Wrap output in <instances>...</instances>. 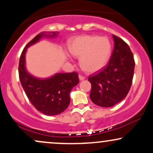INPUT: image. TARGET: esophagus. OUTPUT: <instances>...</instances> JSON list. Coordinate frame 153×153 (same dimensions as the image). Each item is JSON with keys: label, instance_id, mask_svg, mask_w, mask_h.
Returning <instances> with one entry per match:
<instances>
[{"label": "esophagus", "instance_id": "34e87169", "mask_svg": "<svg viewBox=\"0 0 153 153\" xmlns=\"http://www.w3.org/2000/svg\"><path fill=\"white\" fill-rule=\"evenodd\" d=\"M85 77L84 76H82V75H79V80H85Z\"/></svg>", "mask_w": 153, "mask_h": 153}]
</instances>
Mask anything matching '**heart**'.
Returning a JSON list of instances; mask_svg holds the SVG:
<instances>
[{
  "mask_svg": "<svg viewBox=\"0 0 153 153\" xmlns=\"http://www.w3.org/2000/svg\"><path fill=\"white\" fill-rule=\"evenodd\" d=\"M72 56L80 57V65L88 73L100 71L108 62L111 53V45L106 37L96 35H81L68 45Z\"/></svg>",
  "mask_w": 153,
  "mask_h": 153,
  "instance_id": "obj_1",
  "label": "heart"
}]
</instances>
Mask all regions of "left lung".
<instances>
[{
    "mask_svg": "<svg viewBox=\"0 0 153 153\" xmlns=\"http://www.w3.org/2000/svg\"><path fill=\"white\" fill-rule=\"evenodd\" d=\"M114 47L109 62L100 73L91 75L90 98L101 107H111L127 96L134 71L133 54L122 39L113 35Z\"/></svg>",
    "mask_w": 153,
    "mask_h": 153,
    "instance_id": "8db88e82",
    "label": "left lung"
}]
</instances>
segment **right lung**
<instances>
[{
    "mask_svg": "<svg viewBox=\"0 0 153 153\" xmlns=\"http://www.w3.org/2000/svg\"><path fill=\"white\" fill-rule=\"evenodd\" d=\"M58 32H42L27 44L19 59V74L21 83L31 104L39 111L48 116L61 114L71 102L70 93L79 82L78 73H56L46 78L34 76L26 68V52L31 45L42 39L55 38Z\"/></svg>",
    "mask_w": 153,
    "mask_h": 153,
    "instance_id": "add662e5",
    "label": "right lung"
}]
</instances>
